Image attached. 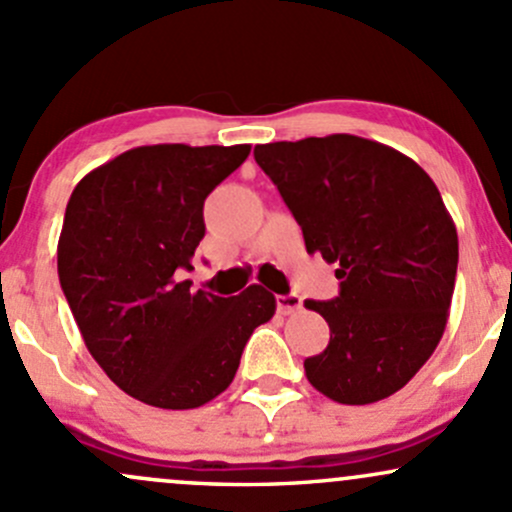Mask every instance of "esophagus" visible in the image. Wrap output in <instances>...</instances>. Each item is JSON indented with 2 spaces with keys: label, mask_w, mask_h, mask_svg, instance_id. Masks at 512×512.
<instances>
[{
  "label": "esophagus",
  "mask_w": 512,
  "mask_h": 512,
  "mask_svg": "<svg viewBox=\"0 0 512 512\" xmlns=\"http://www.w3.org/2000/svg\"><path fill=\"white\" fill-rule=\"evenodd\" d=\"M277 311L284 313V316L301 311V296H296V294H279L277 296Z\"/></svg>",
  "instance_id": "34e87169"
}]
</instances>
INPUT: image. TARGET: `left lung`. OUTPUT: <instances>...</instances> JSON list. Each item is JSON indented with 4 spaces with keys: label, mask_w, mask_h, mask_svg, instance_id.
<instances>
[{
    "label": "left lung",
    "mask_w": 512,
    "mask_h": 512,
    "mask_svg": "<svg viewBox=\"0 0 512 512\" xmlns=\"http://www.w3.org/2000/svg\"><path fill=\"white\" fill-rule=\"evenodd\" d=\"M257 165L277 184L306 250L338 265L340 294L306 301L330 342L303 362L323 396L347 406L408 384L445 333L459 240L428 172L398 150L347 133L267 143Z\"/></svg>",
    "instance_id": "left-lung-1"
}]
</instances>
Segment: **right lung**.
I'll return each mask as SVG.
<instances>
[{"instance_id":"1","label":"right lung","mask_w":512,"mask_h":512,"mask_svg":"<svg viewBox=\"0 0 512 512\" xmlns=\"http://www.w3.org/2000/svg\"><path fill=\"white\" fill-rule=\"evenodd\" d=\"M250 145H140L80 179L58 240V277L89 355L128 396L167 411L223 393L257 325L260 284L240 296L192 291L179 269L204 238V201Z\"/></svg>"}]
</instances>
